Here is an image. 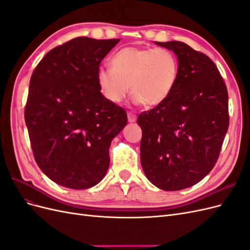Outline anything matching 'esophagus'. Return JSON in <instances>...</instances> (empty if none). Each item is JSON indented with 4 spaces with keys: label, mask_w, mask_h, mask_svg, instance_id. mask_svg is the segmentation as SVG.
Wrapping results in <instances>:
<instances>
[{
    "label": "esophagus",
    "mask_w": 250,
    "mask_h": 250,
    "mask_svg": "<svg viewBox=\"0 0 250 250\" xmlns=\"http://www.w3.org/2000/svg\"><path fill=\"white\" fill-rule=\"evenodd\" d=\"M127 118H128V122H130V123H133L137 121V116H135L133 112H130V111L127 113Z\"/></svg>",
    "instance_id": "obj_1"
}]
</instances>
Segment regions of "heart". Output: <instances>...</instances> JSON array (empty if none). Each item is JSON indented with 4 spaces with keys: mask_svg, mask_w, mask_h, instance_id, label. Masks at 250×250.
<instances>
[{
    "mask_svg": "<svg viewBox=\"0 0 250 250\" xmlns=\"http://www.w3.org/2000/svg\"><path fill=\"white\" fill-rule=\"evenodd\" d=\"M110 63L111 67L98 70L97 82L104 98L115 104L130 89L134 103L157 106L170 97L178 79L177 57L168 49L127 47L118 51Z\"/></svg>",
    "mask_w": 250,
    "mask_h": 250,
    "instance_id": "1",
    "label": "heart"
}]
</instances>
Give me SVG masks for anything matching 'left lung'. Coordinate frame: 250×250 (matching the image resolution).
<instances>
[{"instance_id":"left-lung-1","label":"left lung","mask_w":250,"mask_h":250,"mask_svg":"<svg viewBox=\"0 0 250 250\" xmlns=\"http://www.w3.org/2000/svg\"><path fill=\"white\" fill-rule=\"evenodd\" d=\"M175 53L178 79L164 103L142 112L141 164L158 188L192 187L214 168L229 129V94L211 59L181 42H157Z\"/></svg>"}]
</instances>
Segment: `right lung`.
<instances>
[{"instance_id":"right-lung-1","label":"right lung","mask_w":250,"mask_h":250,"mask_svg":"<svg viewBox=\"0 0 250 250\" xmlns=\"http://www.w3.org/2000/svg\"><path fill=\"white\" fill-rule=\"evenodd\" d=\"M119 42L77 37L48 52L30 79V143L40 169L57 185L89 188L108 170L110 143L127 115L101 94L97 72Z\"/></svg>"}]
</instances>
